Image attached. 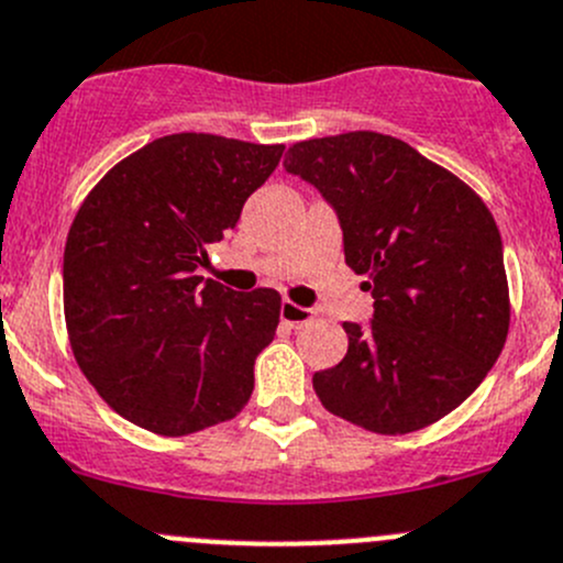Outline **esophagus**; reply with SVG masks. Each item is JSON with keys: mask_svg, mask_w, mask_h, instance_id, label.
<instances>
[{"mask_svg": "<svg viewBox=\"0 0 563 563\" xmlns=\"http://www.w3.org/2000/svg\"><path fill=\"white\" fill-rule=\"evenodd\" d=\"M313 316H316L313 308H302V305L288 302V299L280 305V319H283V324H288V327L308 324V321H313Z\"/></svg>", "mask_w": 563, "mask_h": 563, "instance_id": "obj_1", "label": "esophagus"}]
</instances>
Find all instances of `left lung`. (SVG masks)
Masks as SVG:
<instances>
[{"mask_svg": "<svg viewBox=\"0 0 563 563\" xmlns=\"http://www.w3.org/2000/svg\"><path fill=\"white\" fill-rule=\"evenodd\" d=\"M335 209L343 255L374 297L368 327L343 321L346 357L313 374L324 409L407 434L460 407L509 335L498 225L465 181L376 131L305 140L283 162Z\"/></svg>", "mask_w": 563, "mask_h": 563, "instance_id": "left-lung-1", "label": "left lung"}]
</instances>
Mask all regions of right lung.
<instances>
[{"label":"right lung","instance_id":"1","mask_svg":"<svg viewBox=\"0 0 563 563\" xmlns=\"http://www.w3.org/2000/svg\"><path fill=\"white\" fill-rule=\"evenodd\" d=\"M280 156L283 145L217 134L159 136L76 211L63 258L70 349L98 396L136 427L181 438L250 401L280 294L231 291L195 272Z\"/></svg>","mask_w":563,"mask_h":563}]
</instances>
